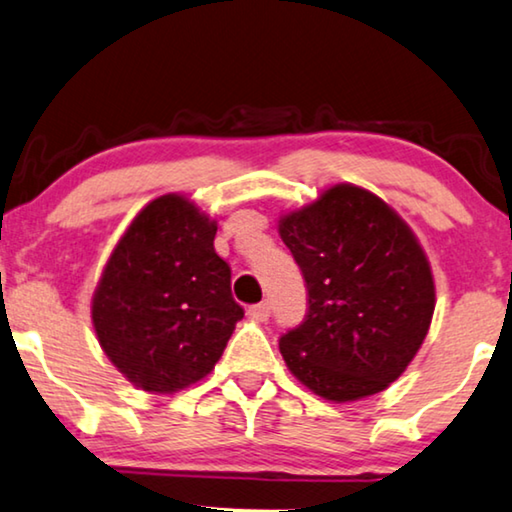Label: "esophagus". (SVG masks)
<instances>
[{
    "mask_svg": "<svg viewBox=\"0 0 512 512\" xmlns=\"http://www.w3.org/2000/svg\"><path fill=\"white\" fill-rule=\"evenodd\" d=\"M249 316H254L256 321H268L270 305H268V302H258V305H251L249 307Z\"/></svg>",
    "mask_w": 512,
    "mask_h": 512,
    "instance_id": "1",
    "label": "esophagus"
}]
</instances>
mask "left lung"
<instances>
[{"mask_svg":"<svg viewBox=\"0 0 512 512\" xmlns=\"http://www.w3.org/2000/svg\"><path fill=\"white\" fill-rule=\"evenodd\" d=\"M309 309L279 339L286 367L314 395L355 402L397 381L434 316V274L409 224L372 191L335 184L279 217Z\"/></svg>","mask_w":512,"mask_h":512,"instance_id":"1","label":"left lung"}]
</instances>
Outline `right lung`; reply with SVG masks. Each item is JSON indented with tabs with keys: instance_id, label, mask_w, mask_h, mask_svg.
<instances>
[{
	"instance_id": "add662e5",
	"label": "right lung",
	"mask_w": 512,
	"mask_h": 512,
	"mask_svg": "<svg viewBox=\"0 0 512 512\" xmlns=\"http://www.w3.org/2000/svg\"><path fill=\"white\" fill-rule=\"evenodd\" d=\"M217 221L182 194L154 198L115 244L92 295L108 360L145 392L173 395L212 372L244 316Z\"/></svg>"
}]
</instances>
